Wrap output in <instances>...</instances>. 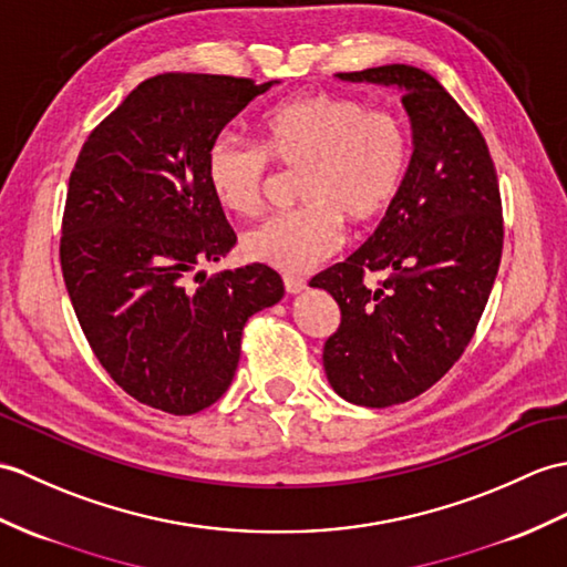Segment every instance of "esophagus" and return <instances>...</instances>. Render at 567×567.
I'll list each match as a JSON object with an SVG mask.
<instances>
[{
  "instance_id": "1",
  "label": "esophagus",
  "mask_w": 567,
  "mask_h": 567,
  "mask_svg": "<svg viewBox=\"0 0 567 567\" xmlns=\"http://www.w3.org/2000/svg\"><path fill=\"white\" fill-rule=\"evenodd\" d=\"M282 282H285L287 295H299V292H305V289H307V280L299 278V275H285Z\"/></svg>"
}]
</instances>
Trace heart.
Returning <instances> with one entry per match:
<instances>
[{
  "instance_id": "b5f03b06",
  "label": "heart",
  "mask_w": 567,
  "mask_h": 567,
  "mask_svg": "<svg viewBox=\"0 0 567 567\" xmlns=\"http://www.w3.org/2000/svg\"><path fill=\"white\" fill-rule=\"evenodd\" d=\"M411 156V130L399 113L313 91L272 105L260 121V142L219 130L205 154V174L221 207L256 217L266 207L275 164L301 171L297 197L305 205L244 236L251 260L299 272L343 246L346 219L372 227L396 205Z\"/></svg>"
}]
</instances>
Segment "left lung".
I'll list each match as a JSON object with an SVG mask.
<instances>
[{
	"mask_svg": "<svg viewBox=\"0 0 567 567\" xmlns=\"http://www.w3.org/2000/svg\"><path fill=\"white\" fill-rule=\"evenodd\" d=\"M338 76L399 86L413 123L396 205L364 246L311 280L340 307L323 346L333 391L386 408L437 384L476 333L503 258V197L478 125L432 74L384 64ZM377 271L385 278L367 284Z\"/></svg>",
	"mask_w": 567,
	"mask_h": 567,
	"instance_id": "obj_1",
	"label": "left lung"
}]
</instances>
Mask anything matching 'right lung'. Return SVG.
Wrapping results in <instances>:
<instances>
[{"label":"right lung","instance_id":"add662e5","mask_svg":"<svg viewBox=\"0 0 567 567\" xmlns=\"http://www.w3.org/2000/svg\"><path fill=\"white\" fill-rule=\"evenodd\" d=\"M272 82L164 72L91 130L70 176L60 266L79 326L109 377L171 415L229 389L241 331L285 295L268 266L205 278L236 234L209 190V142Z\"/></svg>","mask_w":567,"mask_h":567}]
</instances>
